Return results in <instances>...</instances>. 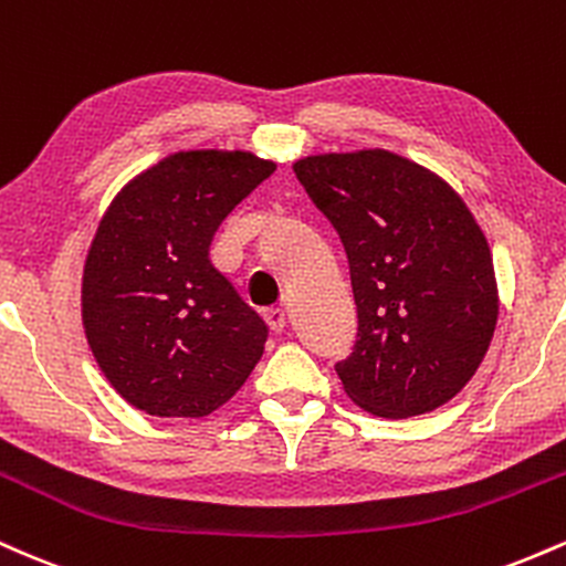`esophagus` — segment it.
Masks as SVG:
<instances>
[{
    "label": "esophagus",
    "mask_w": 566,
    "mask_h": 566,
    "mask_svg": "<svg viewBox=\"0 0 566 566\" xmlns=\"http://www.w3.org/2000/svg\"><path fill=\"white\" fill-rule=\"evenodd\" d=\"M265 324L271 327V333H284L287 329V314L282 308L265 311Z\"/></svg>",
    "instance_id": "1"
}]
</instances>
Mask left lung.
Returning a JSON list of instances; mask_svg holds the SVG:
<instances>
[{
  "instance_id": "left-lung-1",
  "label": "left lung",
  "mask_w": 566,
  "mask_h": 566,
  "mask_svg": "<svg viewBox=\"0 0 566 566\" xmlns=\"http://www.w3.org/2000/svg\"><path fill=\"white\" fill-rule=\"evenodd\" d=\"M340 237L359 333L337 378L378 418L447 405L482 365L500 297L492 252L460 193L386 148L292 165Z\"/></svg>"
}]
</instances>
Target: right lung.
Listing matches in <instances>:
<instances>
[{
    "mask_svg": "<svg viewBox=\"0 0 566 566\" xmlns=\"http://www.w3.org/2000/svg\"><path fill=\"white\" fill-rule=\"evenodd\" d=\"M276 165L193 148L135 175L97 223L82 324L114 391L157 418H205L263 356L269 329L210 263L226 216Z\"/></svg>",
    "mask_w": 566,
    "mask_h": 566,
    "instance_id": "right-lung-1",
    "label": "right lung"
}]
</instances>
